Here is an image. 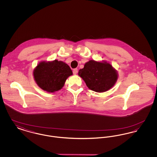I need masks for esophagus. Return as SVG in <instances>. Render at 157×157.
Here are the masks:
<instances>
[{"label": "esophagus", "mask_w": 157, "mask_h": 157, "mask_svg": "<svg viewBox=\"0 0 157 157\" xmlns=\"http://www.w3.org/2000/svg\"><path fill=\"white\" fill-rule=\"evenodd\" d=\"M77 73H78V69H77V68L74 69V70H73V74H74V75H76Z\"/></svg>", "instance_id": "1"}]
</instances>
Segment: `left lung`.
<instances>
[{
  "mask_svg": "<svg viewBox=\"0 0 157 157\" xmlns=\"http://www.w3.org/2000/svg\"><path fill=\"white\" fill-rule=\"evenodd\" d=\"M88 88L97 92L110 90L118 79L117 71L106 62L90 60L78 72Z\"/></svg>",
  "mask_w": 157,
  "mask_h": 157,
  "instance_id": "1",
  "label": "left lung"
}]
</instances>
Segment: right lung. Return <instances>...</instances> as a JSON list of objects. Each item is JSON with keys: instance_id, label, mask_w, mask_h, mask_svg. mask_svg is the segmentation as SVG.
Here are the masks:
<instances>
[{"instance_id": "add662e5", "label": "right lung", "mask_w": 157, "mask_h": 157, "mask_svg": "<svg viewBox=\"0 0 157 157\" xmlns=\"http://www.w3.org/2000/svg\"><path fill=\"white\" fill-rule=\"evenodd\" d=\"M72 71L67 63L55 60L52 62H41L33 71L34 79L37 85L48 92L62 89Z\"/></svg>"}]
</instances>
